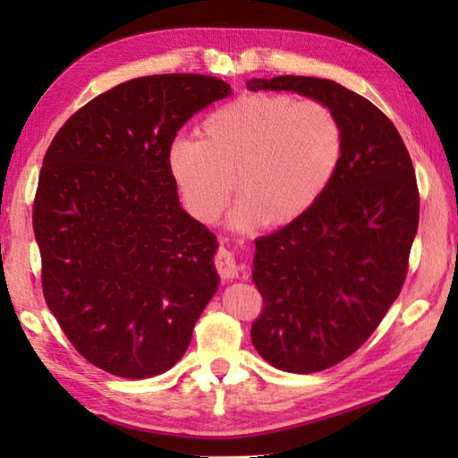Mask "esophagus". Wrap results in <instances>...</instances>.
I'll use <instances>...</instances> for the list:
<instances>
[{"instance_id": "1", "label": "esophagus", "mask_w": 458, "mask_h": 458, "mask_svg": "<svg viewBox=\"0 0 458 458\" xmlns=\"http://www.w3.org/2000/svg\"><path fill=\"white\" fill-rule=\"evenodd\" d=\"M214 265L218 268V273L224 281H232V278L238 276V262L234 259V252L226 246L218 248V252H216L214 257Z\"/></svg>"}]
</instances>
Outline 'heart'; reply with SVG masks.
<instances>
[{"instance_id":"1","label":"heart","mask_w":458,"mask_h":458,"mask_svg":"<svg viewBox=\"0 0 458 458\" xmlns=\"http://www.w3.org/2000/svg\"><path fill=\"white\" fill-rule=\"evenodd\" d=\"M204 139L175 137L167 169L191 218H220L236 188V230L284 226L319 201L344 159V127L327 105L283 92H250L216 108Z\"/></svg>"}]
</instances>
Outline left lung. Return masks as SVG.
<instances>
[{"label":"left lung","instance_id":"1","mask_svg":"<svg viewBox=\"0 0 458 458\" xmlns=\"http://www.w3.org/2000/svg\"><path fill=\"white\" fill-rule=\"evenodd\" d=\"M246 87L313 98L344 127V159L325 196L254 242L265 307L252 344L270 366L313 374L358 352L398 299L420 214L412 159L394 123L337 82L275 76Z\"/></svg>","mask_w":458,"mask_h":458}]
</instances>
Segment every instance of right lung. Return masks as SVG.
<instances>
[{"label": "right lung", "mask_w": 458, "mask_h": 458, "mask_svg": "<svg viewBox=\"0 0 458 458\" xmlns=\"http://www.w3.org/2000/svg\"><path fill=\"white\" fill-rule=\"evenodd\" d=\"M230 92L204 74L127 81L79 108L44 155L32 222L46 305L108 374L143 379L175 366L218 289V242L182 208L167 149Z\"/></svg>", "instance_id": "1"}]
</instances>
